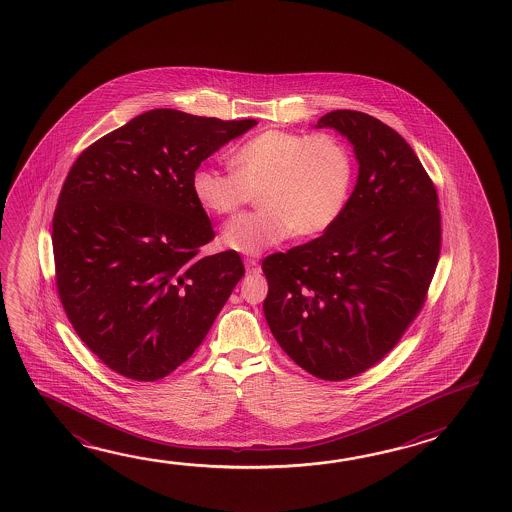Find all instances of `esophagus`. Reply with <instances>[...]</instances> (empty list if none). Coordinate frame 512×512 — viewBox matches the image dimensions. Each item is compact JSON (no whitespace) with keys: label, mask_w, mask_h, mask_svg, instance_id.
I'll return each instance as SVG.
<instances>
[{"label":"esophagus","mask_w":512,"mask_h":512,"mask_svg":"<svg viewBox=\"0 0 512 512\" xmlns=\"http://www.w3.org/2000/svg\"><path fill=\"white\" fill-rule=\"evenodd\" d=\"M244 266H246V271L248 273H259L260 266H259V260L257 259H244Z\"/></svg>","instance_id":"obj_1"}]
</instances>
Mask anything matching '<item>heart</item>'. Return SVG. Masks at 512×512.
I'll use <instances>...</instances> for the list:
<instances>
[{
	"mask_svg": "<svg viewBox=\"0 0 512 512\" xmlns=\"http://www.w3.org/2000/svg\"><path fill=\"white\" fill-rule=\"evenodd\" d=\"M232 173L200 166L194 200L214 216H234L257 194L260 209L228 223L223 243L259 255L291 235L316 237L334 227L352 194L355 164L348 144L328 132L269 128L230 155Z\"/></svg>",
	"mask_w": 512,
	"mask_h": 512,
	"instance_id": "1",
	"label": "heart"
}]
</instances>
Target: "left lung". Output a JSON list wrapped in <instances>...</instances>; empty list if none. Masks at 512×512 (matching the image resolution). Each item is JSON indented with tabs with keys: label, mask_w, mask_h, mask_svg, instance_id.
<instances>
[{
	"label": "left lung",
	"mask_w": 512,
	"mask_h": 512,
	"mask_svg": "<svg viewBox=\"0 0 512 512\" xmlns=\"http://www.w3.org/2000/svg\"><path fill=\"white\" fill-rule=\"evenodd\" d=\"M323 126L353 144L357 185L334 227L262 260L264 316L300 368L339 382L382 361L423 309L441 210L432 178L391 126L357 110H332Z\"/></svg>",
	"instance_id": "left-lung-1"
}]
</instances>
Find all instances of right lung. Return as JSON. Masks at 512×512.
<instances>
[{"instance_id":"obj_1","label":"right lung","mask_w":512,"mask_h":512,"mask_svg":"<svg viewBox=\"0 0 512 512\" xmlns=\"http://www.w3.org/2000/svg\"><path fill=\"white\" fill-rule=\"evenodd\" d=\"M257 125L155 109L87 146L53 214L60 302L85 346L137 382L168 377L202 344L244 266L214 239L191 176Z\"/></svg>"}]
</instances>
